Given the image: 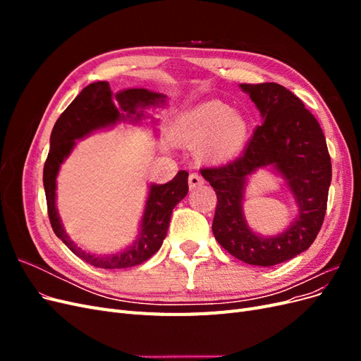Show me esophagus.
<instances>
[{"label": "esophagus", "mask_w": 361, "mask_h": 361, "mask_svg": "<svg viewBox=\"0 0 361 361\" xmlns=\"http://www.w3.org/2000/svg\"><path fill=\"white\" fill-rule=\"evenodd\" d=\"M188 183H190V188L194 190V188L200 187V185H203L204 180H203V178L200 176L199 173H191L190 178H188Z\"/></svg>", "instance_id": "1"}]
</instances>
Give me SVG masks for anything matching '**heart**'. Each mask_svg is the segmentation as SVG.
Masks as SVG:
<instances>
[{
	"mask_svg": "<svg viewBox=\"0 0 361 361\" xmlns=\"http://www.w3.org/2000/svg\"><path fill=\"white\" fill-rule=\"evenodd\" d=\"M176 135L191 145L202 143V155L212 162H224L243 150L248 123L243 114L221 101H206L182 111L173 123Z\"/></svg>",
	"mask_w": 361,
	"mask_h": 361,
	"instance_id": "b5f03b06",
	"label": "heart"
}]
</instances>
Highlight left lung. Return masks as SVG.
Returning <instances> with one entry per match:
<instances>
[{
	"mask_svg": "<svg viewBox=\"0 0 361 361\" xmlns=\"http://www.w3.org/2000/svg\"><path fill=\"white\" fill-rule=\"evenodd\" d=\"M262 117L244 154L226 166L203 169L216 194L214 236L226 251L248 265L274 267L307 250L321 231L331 183V159L322 129L304 104L276 82L241 84ZM259 168L286 182L299 207L277 235L256 234L243 214L245 188Z\"/></svg>",
	"mask_w": 361,
	"mask_h": 361,
	"instance_id": "1",
	"label": "left lung"
}]
</instances>
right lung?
I'll list each match as a JSON object with an SVG mask.
<instances>
[{"label": "right lung", "instance_id": "right-lung-1", "mask_svg": "<svg viewBox=\"0 0 361 361\" xmlns=\"http://www.w3.org/2000/svg\"><path fill=\"white\" fill-rule=\"evenodd\" d=\"M167 96L147 89H125L113 93L106 81L89 84L75 97L54 125L49 154L43 167V187L47 194L48 215L56 233L73 255L96 268L120 269L143 264L161 248L167 236L171 212L188 194V173L180 170L167 183H150L143 216L135 241L110 255H93L76 245L64 231L57 209V176L61 164L72 154L76 141L118 123L141 125L150 114L149 108H164ZM152 123H157L152 120Z\"/></svg>", "mask_w": 361, "mask_h": 361}]
</instances>
